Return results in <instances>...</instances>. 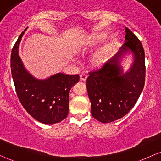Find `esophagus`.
Here are the masks:
<instances>
[{"instance_id":"esophagus-1","label":"esophagus","mask_w":161,"mask_h":161,"mask_svg":"<svg viewBox=\"0 0 161 161\" xmlns=\"http://www.w3.org/2000/svg\"><path fill=\"white\" fill-rule=\"evenodd\" d=\"M87 79V76L85 74H81L80 75V80L82 81H86Z\"/></svg>"}]
</instances>
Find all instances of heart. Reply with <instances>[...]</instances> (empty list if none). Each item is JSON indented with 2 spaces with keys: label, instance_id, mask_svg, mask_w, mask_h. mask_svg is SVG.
Wrapping results in <instances>:
<instances>
[{
  "label": "heart",
  "instance_id": "1",
  "mask_svg": "<svg viewBox=\"0 0 161 161\" xmlns=\"http://www.w3.org/2000/svg\"><path fill=\"white\" fill-rule=\"evenodd\" d=\"M103 36L100 34H94L92 35L86 39L83 45H80V49L86 46H92L97 45L103 40ZM105 59H106V48H104L100 52L97 53L91 59V63L94 66H100L105 63Z\"/></svg>",
  "mask_w": 161,
  "mask_h": 161
}]
</instances>
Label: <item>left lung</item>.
<instances>
[{"mask_svg":"<svg viewBox=\"0 0 161 161\" xmlns=\"http://www.w3.org/2000/svg\"><path fill=\"white\" fill-rule=\"evenodd\" d=\"M125 43L100 69L90 72L86 88L91 101L92 115L103 123H109L126 115L137 102L145 81V55L142 42L125 28ZM130 52L134 61L124 72L122 58Z\"/></svg>","mask_w":161,"mask_h":161,"instance_id":"8db88e82","label":"left lung"}]
</instances>
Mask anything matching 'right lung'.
<instances>
[{
    "mask_svg": "<svg viewBox=\"0 0 161 161\" xmlns=\"http://www.w3.org/2000/svg\"><path fill=\"white\" fill-rule=\"evenodd\" d=\"M27 28L19 35L11 54L15 89L22 105L33 118L43 124H56L67 116L69 91L78 82L79 75L59 72L39 80L30 74L18 55L19 43Z\"/></svg>",
    "mask_w": 161,
    "mask_h": 161,
    "instance_id": "obj_1",
    "label": "right lung"
}]
</instances>
